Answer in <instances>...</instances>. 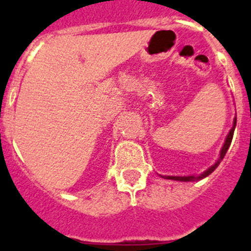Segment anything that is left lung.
I'll return each mask as SVG.
<instances>
[{
	"label": "left lung",
	"mask_w": 251,
	"mask_h": 251,
	"mask_svg": "<svg viewBox=\"0 0 251 251\" xmlns=\"http://www.w3.org/2000/svg\"><path fill=\"white\" fill-rule=\"evenodd\" d=\"M235 126H236V118L234 119V126H232V128L230 129L229 134H227V137H226V141H225V143H224V147H223V150H221L220 157H219L217 162L215 163L214 166H211V167L208 168V170H206L203 174H201L200 176H162V177H165V178H167V179H175V181H185V182H188V181H199V179L205 178V177H207L208 175L212 174V172L215 171V168L219 166V163L223 161V158L225 157L226 152H227V150H229L230 145H231L232 136H234V130H235Z\"/></svg>",
	"instance_id": "8db88e82"
}]
</instances>
